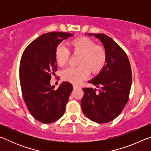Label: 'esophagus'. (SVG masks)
<instances>
[{"instance_id":"34e87169","label":"esophagus","mask_w":151,"mask_h":151,"mask_svg":"<svg viewBox=\"0 0 151 151\" xmlns=\"http://www.w3.org/2000/svg\"><path fill=\"white\" fill-rule=\"evenodd\" d=\"M79 87H80V86H79L77 85H73V88H74V89L78 88Z\"/></svg>"}]
</instances>
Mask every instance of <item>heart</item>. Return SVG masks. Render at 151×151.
Returning <instances> with one entry per match:
<instances>
[{
  "mask_svg": "<svg viewBox=\"0 0 151 151\" xmlns=\"http://www.w3.org/2000/svg\"><path fill=\"white\" fill-rule=\"evenodd\" d=\"M74 53L80 54L78 66H69L62 72L64 80L78 83L86 78L90 74L97 73L103 69L107 60L106 51L103 47L96 45L93 40L82 37L72 40L69 44ZM55 60L58 65L63 66L67 63L69 51L63 45H58L55 50Z\"/></svg>",
  "mask_w": 151,
  "mask_h": 151,
  "instance_id": "b5f03b06",
  "label": "heart"
}]
</instances>
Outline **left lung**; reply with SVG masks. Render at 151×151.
Returning <instances> with one entry per match:
<instances>
[{"instance_id": "obj_1", "label": "left lung", "mask_w": 151, "mask_h": 151, "mask_svg": "<svg viewBox=\"0 0 151 151\" xmlns=\"http://www.w3.org/2000/svg\"><path fill=\"white\" fill-rule=\"evenodd\" d=\"M89 36L100 40L107 54L106 65L98 75L89 81L96 89L83 88L81 108L88 119L97 123H106L118 116L129 100L132 73L129 58L119 45L104 34Z\"/></svg>"}]
</instances>
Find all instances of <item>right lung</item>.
I'll return each instance as SVG.
<instances>
[{"label":"right lung","mask_w":151,"mask_h":151,"mask_svg":"<svg viewBox=\"0 0 151 151\" xmlns=\"http://www.w3.org/2000/svg\"><path fill=\"white\" fill-rule=\"evenodd\" d=\"M73 35L46 33L28 45L22 55L19 77L22 96L30 114L42 123H51L63 116L73 89L68 82H63L57 90L50 85L51 75L57 70L56 48Z\"/></svg>","instance_id":"add662e5"}]
</instances>
